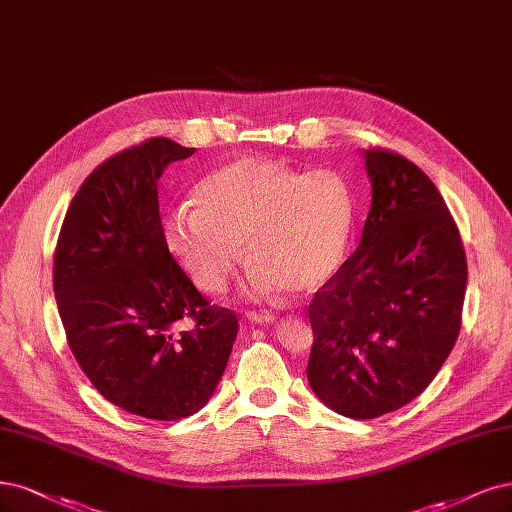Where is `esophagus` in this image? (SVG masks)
Wrapping results in <instances>:
<instances>
[{
	"mask_svg": "<svg viewBox=\"0 0 512 512\" xmlns=\"http://www.w3.org/2000/svg\"><path fill=\"white\" fill-rule=\"evenodd\" d=\"M248 320L254 322V324H273L277 320V315L271 313V311H260V313L250 311L248 313Z\"/></svg>",
	"mask_w": 512,
	"mask_h": 512,
	"instance_id": "34e87169",
	"label": "esophagus"
}]
</instances>
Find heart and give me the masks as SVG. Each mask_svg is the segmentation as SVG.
Returning a JSON list of instances; mask_svg holds the SVG:
<instances>
[{"label": "heart", "instance_id": "obj_1", "mask_svg": "<svg viewBox=\"0 0 512 512\" xmlns=\"http://www.w3.org/2000/svg\"><path fill=\"white\" fill-rule=\"evenodd\" d=\"M192 205L165 220L169 252L209 294L226 288L241 262L252 264L248 294L322 290L343 267L356 226V201L334 169L298 171L260 156H241L199 182Z\"/></svg>", "mask_w": 512, "mask_h": 512}]
</instances>
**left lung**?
<instances>
[{
  "mask_svg": "<svg viewBox=\"0 0 512 512\" xmlns=\"http://www.w3.org/2000/svg\"><path fill=\"white\" fill-rule=\"evenodd\" d=\"M362 154L373 201L360 245L309 305V385L351 419L426 390L460 334L468 281L460 231L428 175L394 152Z\"/></svg>",
  "mask_w": 512,
  "mask_h": 512,
  "instance_id": "left-lung-1",
  "label": "left lung"
}]
</instances>
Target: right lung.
<instances>
[{
  "label": "right lung",
  "instance_id": "right-lung-1",
  "mask_svg": "<svg viewBox=\"0 0 512 512\" xmlns=\"http://www.w3.org/2000/svg\"><path fill=\"white\" fill-rule=\"evenodd\" d=\"M192 154L152 137L101 163L69 205L55 252L57 307L80 368L105 400L161 421L205 407L239 326L205 301L165 241L158 180Z\"/></svg>",
  "mask_w": 512,
  "mask_h": 512
}]
</instances>
